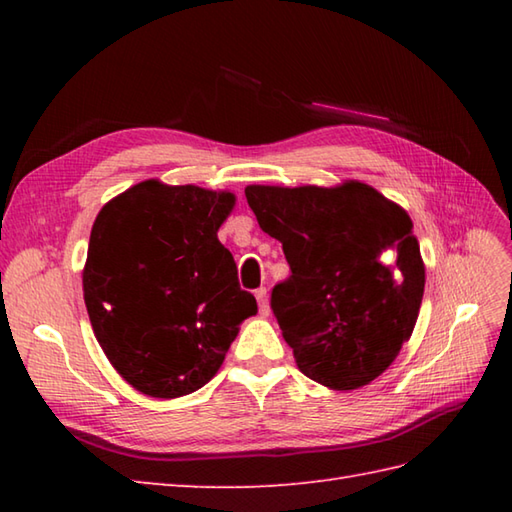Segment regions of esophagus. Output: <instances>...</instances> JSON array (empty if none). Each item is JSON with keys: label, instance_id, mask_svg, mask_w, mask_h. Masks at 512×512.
<instances>
[{"label": "esophagus", "instance_id": "1", "mask_svg": "<svg viewBox=\"0 0 512 512\" xmlns=\"http://www.w3.org/2000/svg\"><path fill=\"white\" fill-rule=\"evenodd\" d=\"M255 299L259 303V312L268 314V292H266V288H257L255 290Z\"/></svg>", "mask_w": 512, "mask_h": 512}]
</instances>
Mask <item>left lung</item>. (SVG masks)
<instances>
[{"label": "left lung", "instance_id": "left-lung-1", "mask_svg": "<svg viewBox=\"0 0 512 512\" xmlns=\"http://www.w3.org/2000/svg\"><path fill=\"white\" fill-rule=\"evenodd\" d=\"M262 231L284 248L290 277L270 295L308 378L330 389L372 383L416 325L424 264L407 211L363 182L246 187Z\"/></svg>", "mask_w": 512, "mask_h": 512}]
</instances>
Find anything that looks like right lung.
Returning a JSON list of instances; mask_svg holds the SVG:
<instances>
[{
  "instance_id": "obj_1",
  "label": "right lung",
  "mask_w": 512,
  "mask_h": 512,
  "mask_svg": "<svg viewBox=\"0 0 512 512\" xmlns=\"http://www.w3.org/2000/svg\"><path fill=\"white\" fill-rule=\"evenodd\" d=\"M235 195L145 180L92 226L83 297L96 339L129 385L178 398L209 383L237 325L257 312L217 228Z\"/></svg>"
}]
</instances>
